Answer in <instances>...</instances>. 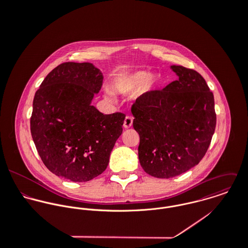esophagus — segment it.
Segmentation results:
<instances>
[{
	"label": "esophagus",
	"instance_id": "34e87169",
	"mask_svg": "<svg viewBox=\"0 0 248 248\" xmlns=\"http://www.w3.org/2000/svg\"><path fill=\"white\" fill-rule=\"evenodd\" d=\"M132 125H133V118L131 116H126L123 123V127L125 129H129L132 127Z\"/></svg>",
	"mask_w": 248,
	"mask_h": 248
}]
</instances>
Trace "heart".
<instances>
[{
	"mask_svg": "<svg viewBox=\"0 0 248 248\" xmlns=\"http://www.w3.org/2000/svg\"><path fill=\"white\" fill-rule=\"evenodd\" d=\"M158 79L149 71H133L119 76L114 84L115 90L121 94H130L141 89L142 93L152 92L157 85ZM106 97L112 100V95L107 93Z\"/></svg>",
	"mask_w": 248,
	"mask_h": 248,
	"instance_id": "b5f03b06",
	"label": "heart"
}]
</instances>
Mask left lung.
Instances as JSON below:
<instances>
[{
	"instance_id": "obj_1",
	"label": "left lung",
	"mask_w": 248,
	"mask_h": 248,
	"mask_svg": "<svg viewBox=\"0 0 248 248\" xmlns=\"http://www.w3.org/2000/svg\"><path fill=\"white\" fill-rule=\"evenodd\" d=\"M178 77L161 91L147 93L132 107L140 135L139 158L150 176L170 178L202 159L216 128L215 101L196 71L171 66Z\"/></svg>"
}]
</instances>
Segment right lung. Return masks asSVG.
Returning a JSON list of instances; mask_svg holds the SVG:
<instances>
[{"label": "right lung", "mask_w": 248, "mask_h": 248, "mask_svg": "<svg viewBox=\"0 0 248 248\" xmlns=\"http://www.w3.org/2000/svg\"><path fill=\"white\" fill-rule=\"evenodd\" d=\"M103 74L92 63H63L50 71L33 99L31 131L38 154L54 175L89 181L106 170L125 114L92 105Z\"/></svg>", "instance_id": "1"}]
</instances>
